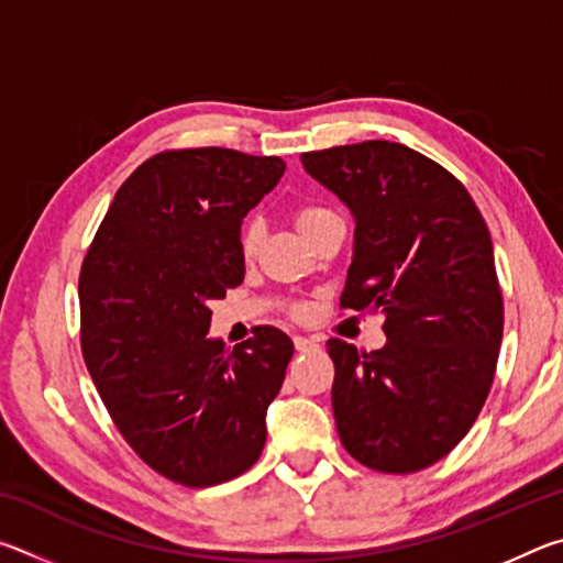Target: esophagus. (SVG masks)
Listing matches in <instances>:
<instances>
[{"label":"esophagus","mask_w":563,"mask_h":563,"mask_svg":"<svg viewBox=\"0 0 563 563\" xmlns=\"http://www.w3.org/2000/svg\"><path fill=\"white\" fill-rule=\"evenodd\" d=\"M292 342H295V350L298 352H312V350H318L320 347V342L316 340V338H292Z\"/></svg>","instance_id":"34e87169"}]
</instances>
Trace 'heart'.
<instances>
[{"instance_id": "obj_1", "label": "heart", "mask_w": 563, "mask_h": 563, "mask_svg": "<svg viewBox=\"0 0 563 563\" xmlns=\"http://www.w3.org/2000/svg\"><path fill=\"white\" fill-rule=\"evenodd\" d=\"M290 218H292L295 228H298V233L305 238V241L316 235L320 228H325L328 223L342 221L338 211H332L330 206L316 203V201H305V203L292 206ZM261 241H263L261 223L255 221V218H245V221L241 223V231H238V253H241V258L243 261H251L253 255L258 253ZM290 316L298 318V320L308 318V308H305V305H300V302L292 305Z\"/></svg>"}]
</instances>
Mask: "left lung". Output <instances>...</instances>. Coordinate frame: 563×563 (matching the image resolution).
Returning a JSON list of instances; mask_svg holds the SVG:
<instances>
[{"label": "left lung", "instance_id": "8db88e82", "mask_svg": "<svg viewBox=\"0 0 563 563\" xmlns=\"http://www.w3.org/2000/svg\"><path fill=\"white\" fill-rule=\"evenodd\" d=\"M305 170L355 216L342 310H383V350L328 340L345 450L385 474L450 454L497 373L504 300L492 235L460 178L393 141L308 151Z\"/></svg>", "mask_w": 563, "mask_h": 563}]
</instances>
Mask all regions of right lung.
<instances>
[{"label": "right lung", "instance_id": "add662e5", "mask_svg": "<svg viewBox=\"0 0 563 563\" xmlns=\"http://www.w3.org/2000/svg\"><path fill=\"white\" fill-rule=\"evenodd\" d=\"M283 170L221 146L161 151L123 180L84 255L81 355L101 402L151 470L190 489L258 462L292 357L273 325L233 350L208 340V302L243 283V216Z\"/></svg>", "mask_w": 563, "mask_h": 563}]
</instances>
